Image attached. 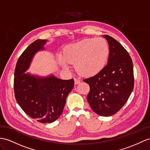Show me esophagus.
I'll return each mask as SVG.
<instances>
[{"mask_svg": "<svg viewBox=\"0 0 150 150\" xmlns=\"http://www.w3.org/2000/svg\"><path fill=\"white\" fill-rule=\"evenodd\" d=\"M74 81H75V84H78L80 82V80L79 79L74 78Z\"/></svg>", "mask_w": 150, "mask_h": 150, "instance_id": "1", "label": "esophagus"}]
</instances>
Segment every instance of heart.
Wrapping results in <instances>:
<instances>
[{"label":"heart","mask_w":150,"mask_h":150,"mask_svg":"<svg viewBox=\"0 0 150 150\" xmlns=\"http://www.w3.org/2000/svg\"><path fill=\"white\" fill-rule=\"evenodd\" d=\"M109 52V46L104 39L86 38L67 45L64 56L59 54L58 61L64 68H67L69 63L75 64L76 70L80 75L90 76L104 68Z\"/></svg>","instance_id":"b5f03b06"}]
</instances>
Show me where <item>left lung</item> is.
I'll use <instances>...</instances> for the list:
<instances>
[{
	"mask_svg": "<svg viewBox=\"0 0 150 150\" xmlns=\"http://www.w3.org/2000/svg\"><path fill=\"white\" fill-rule=\"evenodd\" d=\"M109 44L108 63L103 70L83 80L89 84L87 101L94 112L103 117L117 113L134 89V71L131 57L118 41L108 35H103Z\"/></svg>",
	"mask_w": 150,
	"mask_h": 150,
	"instance_id": "obj_1",
	"label": "left lung"
}]
</instances>
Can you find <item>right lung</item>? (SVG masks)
Returning a JSON list of instances; mask_svg holds the SVG:
<instances>
[{"label":"right lung","mask_w":150,"mask_h":150,"mask_svg":"<svg viewBox=\"0 0 150 150\" xmlns=\"http://www.w3.org/2000/svg\"><path fill=\"white\" fill-rule=\"evenodd\" d=\"M47 40L38 39L19 57L14 71L15 98L21 109L42 124L52 123L63 113L66 99L74 86V80H61L54 75L46 77L25 73L34 55L44 50Z\"/></svg>","instance_id":"right-lung-1"}]
</instances>
